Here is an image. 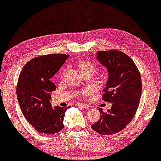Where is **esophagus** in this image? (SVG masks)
<instances>
[{
	"instance_id": "34e87169",
	"label": "esophagus",
	"mask_w": 161,
	"mask_h": 161,
	"mask_svg": "<svg viewBox=\"0 0 161 161\" xmlns=\"http://www.w3.org/2000/svg\"><path fill=\"white\" fill-rule=\"evenodd\" d=\"M78 106H80V107L82 108H89L90 105L89 104H85V103H77Z\"/></svg>"
}]
</instances>
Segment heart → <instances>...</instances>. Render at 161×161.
<instances>
[{"mask_svg":"<svg viewBox=\"0 0 161 161\" xmlns=\"http://www.w3.org/2000/svg\"><path fill=\"white\" fill-rule=\"evenodd\" d=\"M79 66H80V69L81 70V71L82 72V74L86 73V72H89V71L96 72V67H95L93 65H92L91 63H88L85 60L80 61V64H79ZM91 92H92L91 89L86 88V89L82 90V94L85 95V96H87V95H89Z\"/></svg>","mask_w":161,"mask_h":161,"instance_id":"b5f03b06","label":"heart"}]
</instances>
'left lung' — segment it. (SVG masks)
<instances>
[{"label": "left lung", "mask_w": 161, "mask_h": 161, "mask_svg": "<svg viewBox=\"0 0 161 161\" xmlns=\"http://www.w3.org/2000/svg\"><path fill=\"white\" fill-rule=\"evenodd\" d=\"M96 59L108 71L103 100L112 103L101 118L92 124V130L101 135H113L123 130L136 113L141 98L142 84L136 65L130 57L117 50L98 51Z\"/></svg>", "instance_id": "8db88e82"}]
</instances>
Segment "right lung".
<instances>
[{
    "instance_id": "1",
    "label": "right lung",
    "mask_w": 161,
    "mask_h": 161,
    "mask_svg": "<svg viewBox=\"0 0 161 161\" xmlns=\"http://www.w3.org/2000/svg\"><path fill=\"white\" fill-rule=\"evenodd\" d=\"M68 55L51 54L29 61L19 74L17 96L25 118L36 130L52 135L64 128L63 119L69 107H52L51 92L56 85L51 78L57 73Z\"/></svg>"
}]
</instances>
